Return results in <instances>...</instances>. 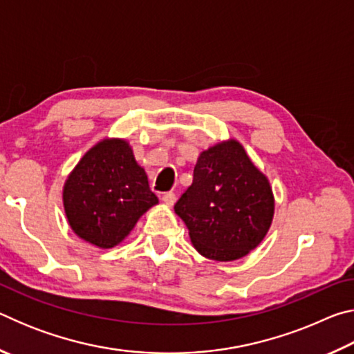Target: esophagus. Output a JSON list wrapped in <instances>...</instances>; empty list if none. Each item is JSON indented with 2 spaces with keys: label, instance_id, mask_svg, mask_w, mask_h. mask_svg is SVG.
Segmentation results:
<instances>
[{
  "label": "esophagus",
  "instance_id": "1",
  "mask_svg": "<svg viewBox=\"0 0 354 354\" xmlns=\"http://www.w3.org/2000/svg\"><path fill=\"white\" fill-rule=\"evenodd\" d=\"M175 201H176V195L173 194V192H167V194L162 195V203H164V205L173 206V205H175Z\"/></svg>",
  "mask_w": 354,
  "mask_h": 354
}]
</instances>
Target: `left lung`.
I'll list each match as a JSON object with an SVG mask.
<instances>
[{"label":"left lung","instance_id":"left-lung-1","mask_svg":"<svg viewBox=\"0 0 354 354\" xmlns=\"http://www.w3.org/2000/svg\"><path fill=\"white\" fill-rule=\"evenodd\" d=\"M195 250L230 262L247 256L270 230L274 196L270 181L236 139L205 149L194 183L175 205Z\"/></svg>","mask_w":354,"mask_h":354}]
</instances>
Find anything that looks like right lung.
I'll return each instance as SVG.
<instances>
[{
    "instance_id": "obj_1",
    "label": "right lung",
    "mask_w": 354,
    "mask_h": 354,
    "mask_svg": "<svg viewBox=\"0 0 354 354\" xmlns=\"http://www.w3.org/2000/svg\"><path fill=\"white\" fill-rule=\"evenodd\" d=\"M62 201L75 234L103 250L122 243L159 203L129 142L118 137H106L82 156L65 179Z\"/></svg>"
}]
</instances>
